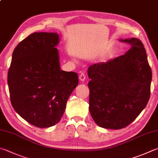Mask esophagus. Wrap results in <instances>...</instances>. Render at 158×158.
<instances>
[{
  "label": "esophagus",
  "mask_w": 158,
  "mask_h": 158,
  "mask_svg": "<svg viewBox=\"0 0 158 158\" xmlns=\"http://www.w3.org/2000/svg\"><path fill=\"white\" fill-rule=\"evenodd\" d=\"M79 77V80L81 81H84L85 80V74L84 73H82L80 74Z\"/></svg>",
  "instance_id": "34e87169"
}]
</instances>
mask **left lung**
<instances>
[{
    "label": "left lung",
    "instance_id": "left-lung-1",
    "mask_svg": "<svg viewBox=\"0 0 158 158\" xmlns=\"http://www.w3.org/2000/svg\"><path fill=\"white\" fill-rule=\"evenodd\" d=\"M131 48L124 55L90 65L89 110L100 127H127L144 110L151 95L152 72L144 45L136 38L119 39Z\"/></svg>",
    "mask_w": 158,
    "mask_h": 158
}]
</instances>
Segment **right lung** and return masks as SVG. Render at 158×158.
Wrapping results in <instances>:
<instances>
[{
	"mask_svg": "<svg viewBox=\"0 0 158 158\" xmlns=\"http://www.w3.org/2000/svg\"><path fill=\"white\" fill-rule=\"evenodd\" d=\"M58 34L34 32L14 49L7 84L14 110L39 128L56 124L79 83L78 74L60 68Z\"/></svg>",
	"mask_w": 158,
	"mask_h": 158,
	"instance_id": "right-lung-1",
	"label": "right lung"
}]
</instances>
